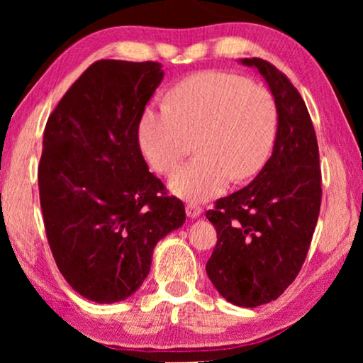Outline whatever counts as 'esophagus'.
I'll return each mask as SVG.
<instances>
[{
    "mask_svg": "<svg viewBox=\"0 0 363 363\" xmlns=\"http://www.w3.org/2000/svg\"><path fill=\"white\" fill-rule=\"evenodd\" d=\"M201 213H203V208L200 205H196V203H193V201L186 203V215L188 216L198 218V216H201Z\"/></svg>",
    "mask_w": 363,
    "mask_h": 363,
    "instance_id": "34e87169",
    "label": "esophagus"
}]
</instances>
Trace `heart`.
I'll return each mask as SVG.
<instances>
[{
  "instance_id": "heart-1",
  "label": "heart",
  "mask_w": 363,
  "mask_h": 363,
  "mask_svg": "<svg viewBox=\"0 0 363 363\" xmlns=\"http://www.w3.org/2000/svg\"><path fill=\"white\" fill-rule=\"evenodd\" d=\"M277 128L272 94L246 77L206 71L178 82L167 107H147L138 143L153 170L168 175L190 153L198 155L172 177V190L188 200H210L230 180L255 177L269 157Z\"/></svg>"
}]
</instances>
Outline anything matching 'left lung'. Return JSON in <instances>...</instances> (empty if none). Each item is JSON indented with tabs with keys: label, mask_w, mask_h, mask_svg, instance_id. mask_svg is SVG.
Listing matches in <instances>:
<instances>
[{
	"label": "left lung",
	"mask_w": 363,
	"mask_h": 363,
	"mask_svg": "<svg viewBox=\"0 0 363 363\" xmlns=\"http://www.w3.org/2000/svg\"><path fill=\"white\" fill-rule=\"evenodd\" d=\"M241 62L266 79L277 133L255 180L206 211L218 235L206 274L231 304L257 307L276 301L304 264L320 211L322 177L315 130L299 91L264 59Z\"/></svg>",
	"instance_id": "obj_1"
}]
</instances>
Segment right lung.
Masks as SVG:
<instances>
[{"label": "right lung", "mask_w": 363, "mask_h": 363, "mask_svg": "<svg viewBox=\"0 0 363 363\" xmlns=\"http://www.w3.org/2000/svg\"><path fill=\"white\" fill-rule=\"evenodd\" d=\"M162 79L160 62L101 59L44 128L38 185L49 247L69 286L99 304L132 296L153 247L186 218L138 143V122Z\"/></svg>", "instance_id": "add662e5"}]
</instances>
